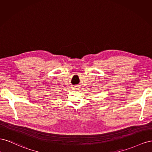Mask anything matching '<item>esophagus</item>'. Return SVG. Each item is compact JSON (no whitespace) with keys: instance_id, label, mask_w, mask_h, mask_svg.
Returning <instances> with one entry per match:
<instances>
[{"instance_id":"34e87169","label":"esophagus","mask_w":152,"mask_h":152,"mask_svg":"<svg viewBox=\"0 0 152 152\" xmlns=\"http://www.w3.org/2000/svg\"><path fill=\"white\" fill-rule=\"evenodd\" d=\"M73 89H77V86H74V87H73Z\"/></svg>"}]
</instances>
